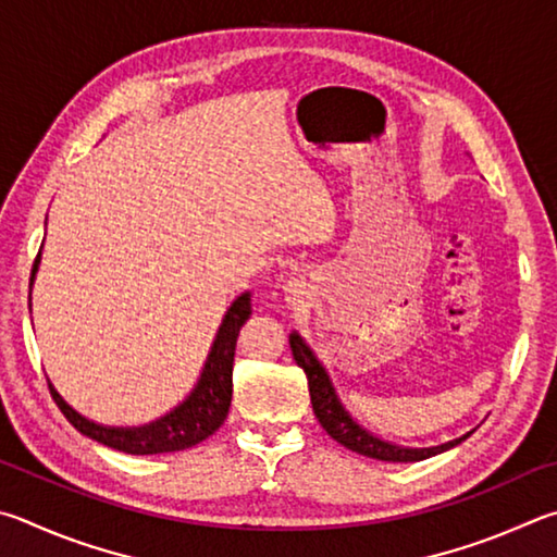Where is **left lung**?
<instances>
[{"instance_id": "obj_1", "label": "left lung", "mask_w": 557, "mask_h": 557, "mask_svg": "<svg viewBox=\"0 0 557 557\" xmlns=\"http://www.w3.org/2000/svg\"><path fill=\"white\" fill-rule=\"evenodd\" d=\"M288 343H290V352H294L296 364L304 369L308 376L310 404H313L315 418L320 421V425L325 428V433L339 445H345L347 450L359 453L364 457H374V460H384V462H418V460H428V457L450 450V447L460 445L474 433L470 431L460 437H455V441H447L443 445H433V447H406V445H396L392 441H384V437L367 431L362 423H357L352 413L345 408V404L339 401L333 379H330L327 369L323 367V362H320L313 349H310L306 339L298 333H290Z\"/></svg>"}]
</instances>
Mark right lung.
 <instances>
[{"mask_svg": "<svg viewBox=\"0 0 557 557\" xmlns=\"http://www.w3.org/2000/svg\"><path fill=\"white\" fill-rule=\"evenodd\" d=\"M44 249V244H41ZM41 249L32 269V281H28V308H32V288L36 281L38 267H41ZM251 315V294L244 290L242 296L232 300V306L224 313L222 323L214 335L210 352L205 357V364L200 369V376L190 394L183 398L178 406L171 411L149 421L144 425H102L90 418L77 413L75 408L58 394V388L48 382L53 401L61 408L63 416L73 423L75 431L92 437V441L102 443L112 450H120L126 455H159V453H175L185 450L202 443L210 437L218 428L224 423L232 401V362H234V347H237V335L242 325L247 323Z\"/></svg>", "mask_w": 557, "mask_h": 557, "instance_id": "obj_1", "label": "right lung"}]
</instances>
